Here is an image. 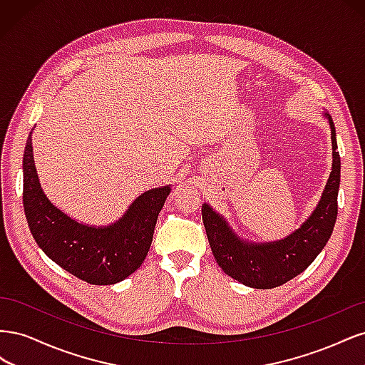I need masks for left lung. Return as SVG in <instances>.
<instances>
[{"label": "left lung", "instance_id": "obj_1", "mask_svg": "<svg viewBox=\"0 0 365 365\" xmlns=\"http://www.w3.org/2000/svg\"><path fill=\"white\" fill-rule=\"evenodd\" d=\"M326 115L332 129V173L315 212L294 235L274 244H248L231 233L225 220L207 204L202 205V220L210 247L217 264L230 277L251 288H275L303 272L332 236L338 215L341 160L334 120L329 114Z\"/></svg>", "mask_w": 365, "mask_h": 365}]
</instances>
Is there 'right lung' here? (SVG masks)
<instances>
[{"label":"right lung","mask_w":365,"mask_h":365,"mask_svg":"<svg viewBox=\"0 0 365 365\" xmlns=\"http://www.w3.org/2000/svg\"><path fill=\"white\" fill-rule=\"evenodd\" d=\"M23 168V204L29 228L39 248L53 262L91 284L118 283L141 267L170 187L138 196L117 224L93 228L77 224L43 195L33 163L31 132L26 143Z\"/></svg>","instance_id":"1"}]
</instances>
